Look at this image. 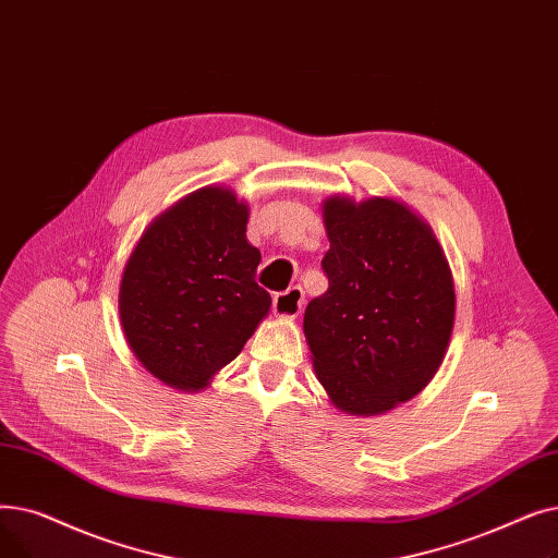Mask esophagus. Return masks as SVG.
<instances>
[{"label":"esophagus","mask_w":558,"mask_h":558,"mask_svg":"<svg viewBox=\"0 0 558 558\" xmlns=\"http://www.w3.org/2000/svg\"><path fill=\"white\" fill-rule=\"evenodd\" d=\"M304 308V290L300 286H290L283 293L275 295L272 311L279 317H298Z\"/></svg>","instance_id":"1"}]
</instances>
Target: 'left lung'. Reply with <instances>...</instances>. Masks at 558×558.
Masks as SVG:
<instances>
[{
    "label": "left lung",
    "mask_w": 558,
    "mask_h": 558,
    "mask_svg": "<svg viewBox=\"0 0 558 558\" xmlns=\"http://www.w3.org/2000/svg\"><path fill=\"white\" fill-rule=\"evenodd\" d=\"M327 293L308 302L315 377L354 415L411 400L440 367L454 327V281L434 231L386 197L325 202Z\"/></svg>",
    "instance_id": "8db88e82"
}]
</instances>
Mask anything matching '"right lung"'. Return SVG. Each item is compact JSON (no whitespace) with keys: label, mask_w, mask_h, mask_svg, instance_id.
Returning a JSON list of instances; mask_svg holds the SVG:
<instances>
[{"label":"right lung","mask_w":558,"mask_h":558,"mask_svg":"<svg viewBox=\"0 0 558 558\" xmlns=\"http://www.w3.org/2000/svg\"><path fill=\"white\" fill-rule=\"evenodd\" d=\"M247 218L231 191L208 185L156 218L126 263V342L172 388H204L270 311V293L254 279L260 252L247 243Z\"/></svg>","instance_id":"add662e5"}]
</instances>
